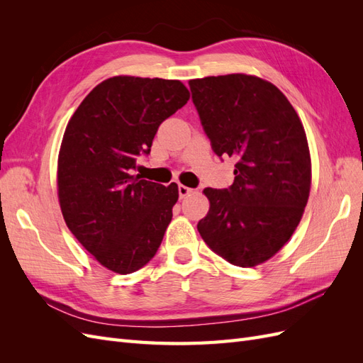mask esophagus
I'll return each instance as SVG.
<instances>
[{
	"label": "esophagus",
	"instance_id": "34e87169",
	"mask_svg": "<svg viewBox=\"0 0 363 363\" xmlns=\"http://www.w3.org/2000/svg\"><path fill=\"white\" fill-rule=\"evenodd\" d=\"M192 192H194V189L188 188V186H184V184H179V195H180V199H186V196L191 195Z\"/></svg>",
	"mask_w": 363,
	"mask_h": 363
}]
</instances>
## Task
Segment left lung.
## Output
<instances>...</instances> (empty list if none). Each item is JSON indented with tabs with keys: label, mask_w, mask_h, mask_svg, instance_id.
<instances>
[{
	"label": "left lung",
	"mask_w": 363,
	"mask_h": 363,
	"mask_svg": "<svg viewBox=\"0 0 363 363\" xmlns=\"http://www.w3.org/2000/svg\"><path fill=\"white\" fill-rule=\"evenodd\" d=\"M192 101L219 157L236 159L228 189L206 188L196 225L236 267L271 259L291 239L309 200L312 162L300 116L277 86L248 74L189 80Z\"/></svg>",
	"instance_id": "1"
}]
</instances>
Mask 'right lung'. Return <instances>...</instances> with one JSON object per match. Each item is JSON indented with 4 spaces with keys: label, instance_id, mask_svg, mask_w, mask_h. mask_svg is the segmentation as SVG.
<instances>
[{
    "label": "right lung",
    "instance_id": "1",
    "mask_svg": "<svg viewBox=\"0 0 363 363\" xmlns=\"http://www.w3.org/2000/svg\"><path fill=\"white\" fill-rule=\"evenodd\" d=\"M180 80L111 77L87 94L65 130L57 195L71 233L107 269L130 274L155 257L179 186L131 175L159 125L189 100Z\"/></svg>",
    "mask_w": 363,
    "mask_h": 363
}]
</instances>
